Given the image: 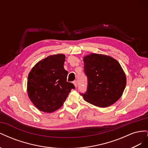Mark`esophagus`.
Here are the masks:
<instances>
[{
	"mask_svg": "<svg viewBox=\"0 0 148 148\" xmlns=\"http://www.w3.org/2000/svg\"><path fill=\"white\" fill-rule=\"evenodd\" d=\"M73 84H74V85H75V87H77V86H78V83H77V81H74L73 82Z\"/></svg>",
	"mask_w": 148,
	"mask_h": 148,
	"instance_id": "34e87169",
	"label": "esophagus"
}]
</instances>
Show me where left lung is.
Instances as JSON below:
<instances>
[{
  "label": "left lung",
  "mask_w": 148,
  "mask_h": 148,
  "mask_svg": "<svg viewBox=\"0 0 148 148\" xmlns=\"http://www.w3.org/2000/svg\"><path fill=\"white\" fill-rule=\"evenodd\" d=\"M84 71L88 78L84 99L99 107L112 105L122 96L127 78L117 60L108 56L91 53L83 58Z\"/></svg>",
  "instance_id": "obj_1"
}]
</instances>
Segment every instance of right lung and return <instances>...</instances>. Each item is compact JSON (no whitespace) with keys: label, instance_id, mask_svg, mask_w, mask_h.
Wrapping results in <instances>:
<instances>
[{"label":"right lung","instance_id":"add662e5","mask_svg":"<svg viewBox=\"0 0 148 148\" xmlns=\"http://www.w3.org/2000/svg\"><path fill=\"white\" fill-rule=\"evenodd\" d=\"M64 54L49 56L38 62L29 73L28 97L39 110L51 113L62 106L73 83L66 82L68 71L64 69Z\"/></svg>","mask_w":148,"mask_h":148}]
</instances>
